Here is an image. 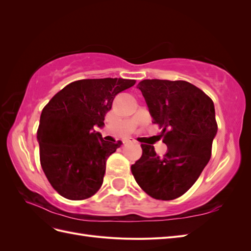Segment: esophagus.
<instances>
[{"mask_svg": "<svg viewBox=\"0 0 251 251\" xmlns=\"http://www.w3.org/2000/svg\"><path fill=\"white\" fill-rule=\"evenodd\" d=\"M130 142H135V140L133 138H127L124 140V143H130Z\"/></svg>", "mask_w": 251, "mask_h": 251, "instance_id": "esophagus-1", "label": "esophagus"}]
</instances>
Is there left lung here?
<instances>
[{
  "instance_id": "obj_1",
  "label": "left lung",
  "mask_w": 251,
  "mask_h": 251,
  "mask_svg": "<svg viewBox=\"0 0 251 251\" xmlns=\"http://www.w3.org/2000/svg\"><path fill=\"white\" fill-rule=\"evenodd\" d=\"M137 88L153 124L162 128L164 157L141 144L142 156L131 166L138 185L158 200L183 195L199 178L211 155L218 126L215 105L202 90L184 80L144 79Z\"/></svg>"
}]
</instances>
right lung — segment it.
<instances>
[{
  "mask_svg": "<svg viewBox=\"0 0 251 251\" xmlns=\"http://www.w3.org/2000/svg\"><path fill=\"white\" fill-rule=\"evenodd\" d=\"M135 82L124 78L73 81L43 109L36 136L42 169L64 198L83 200L100 188L105 161L123 142L103 140L95 127L104 126L114 98Z\"/></svg>",
  "mask_w": 251,
  "mask_h": 251,
  "instance_id": "1",
  "label": "right lung"
}]
</instances>
